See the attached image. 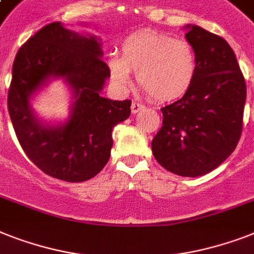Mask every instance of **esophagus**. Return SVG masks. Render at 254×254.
<instances>
[{"instance_id": "34e87169", "label": "esophagus", "mask_w": 254, "mask_h": 254, "mask_svg": "<svg viewBox=\"0 0 254 254\" xmlns=\"http://www.w3.org/2000/svg\"><path fill=\"white\" fill-rule=\"evenodd\" d=\"M131 113L133 115H135V113H138L139 111H142V109L145 108V106L143 104H141V103H137V102H133L131 103Z\"/></svg>"}]
</instances>
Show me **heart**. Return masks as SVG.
Segmentation results:
<instances>
[{
	"label": "heart",
	"mask_w": 254,
	"mask_h": 254,
	"mask_svg": "<svg viewBox=\"0 0 254 254\" xmlns=\"http://www.w3.org/2000/svg\"><path fill=\"white\" fill-rule=\"evenodd\" d=\"M108 69L113 83L125 88L135 73L138 86L156 102L184 96L197 77V56L187 40L159 31L139 30L121 44V57L112 56Z\"/></svg>",
	"instance_id": "obj_1"
}]
</instances>
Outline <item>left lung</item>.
Segmentation results:
<instances>
[{"mask_svg": "<svg viewBox=\"0 0 254 254\" xmlns=\"http://www.w3.org/2000/svg\"><path fill=\"white\" fill-rule=\"evenodd\" d=\"M184 30L197 56V77L180 100L160 109L163 127L151 148L167 171L197 177L219 167L238 146L247 87L227 41L195 24Z\"/></svg>", "mask_w": 254, "mask_h": 254, "instance_id": "left-lung-1", "label": "left lung"}]
</instances>
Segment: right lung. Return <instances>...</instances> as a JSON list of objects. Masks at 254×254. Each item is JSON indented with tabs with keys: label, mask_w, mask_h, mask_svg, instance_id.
Wrapping results in <instances>:
<instances>
[{
	"label": "right lung",
	"mask_w": 254,
	"mask_h": 254,
	"mask_svg": "<svg viewBox=\"0 0 254 254\" xmlns=\"http://www.w3.org/2000/svg\"><path fill=\"white\" fill-rule=\"evenodd\" d=\"M102 59L100 38L55 22L28 39L14 60L7 108L16 138L31 162L59 180L96 176L111 156L112 129L130 116V100L100 95L111 77ZM55 79L72 94L69 117L61 123L43 122L30 103Z\"/></svg>",
	"instance_id": "1"
}]
</instances>
